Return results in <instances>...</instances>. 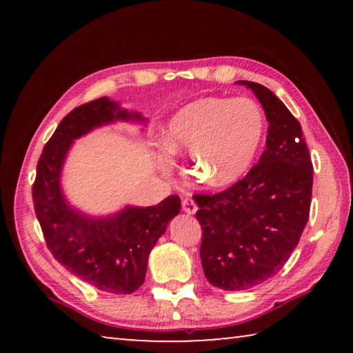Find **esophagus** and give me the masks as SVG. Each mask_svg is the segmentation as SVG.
I'll use <instances>...</instances> for the list:
<instances>
[{
    "label": "esophagus",
    "instance_id": "34e87169",
    "mask_svg": "<svg viewBox=\"0 0 353 353\" xmlns=\"http://www.w3.org/2000/svg\"><path fill=\"white\" fill-rule=\"evenodd\" d=\"M182 208H183L185 213L194 214L196 210H198V205H196V202H194L193 198H190V196H187V198L182 201Z\"/></svg>",
    "mask_w": 353,
    "mask_h": 353
}]
</instances>
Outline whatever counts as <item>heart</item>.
<instances>
[{"label":"heart","instance_id":"heart-1","mask_svg":"<svg viewBox=\"0 0 353 353\" xmlns=\"http://www.w3.org/2000/svg\"><path fill=\"white\" fill-rule=\"evenodd\" d=\"M265 115L249 98H204L174 113L165 132L168 168L171 154L188 152L190 172L210 187H224L243 177L265 135Z\"/></svg>","mask_w":353,"mask_h":353}]
</instances>
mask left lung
I'll return each mask as SVG.
<instances>
[{"label":"left lung","instance_id":"left-lung-1","mask_svg":"<svg viewBox=\"0 0 353 353\" xmlns=\"http://www.w3.org/2000/svg\"><path fill=\"white\" fill-rule=\"evenodd\" d=\"M236 83L249 87L265 109L266 149L230 188L194 194L202 268L208 282L225 291L252 288L282 270L307 225L313 188V163L297 119L270 88Z\"/></svg>","mask_w":353,"mask_h":353}]
</instances>
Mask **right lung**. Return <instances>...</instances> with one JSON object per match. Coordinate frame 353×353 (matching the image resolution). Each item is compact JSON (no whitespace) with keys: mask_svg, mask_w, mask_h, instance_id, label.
Wrapping results in <instances>:
<instances>
[{"mask_svg":"<svg viewBox=\"0 0 353 353\" xmlns=\"http://www.w3.org/2000/svg\"><path fill=\"white\" fill-rule=\"evenodd\" d=\"M118 119L146 121L105 97L71 110L40 155L32 201L46 246L61 265L99 291L130 294L145 282L149 254L181 212V198L172 194L157 205H128L110 216L92 218L71 207L61 187L73 141Z\"/></svg>","mask_w":353,"mask_h":353,"instance_id":"1","label":"right lung"}]
</instances>
